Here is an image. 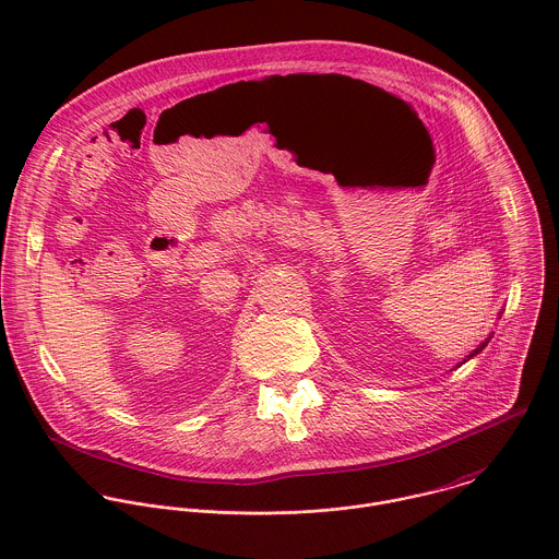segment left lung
<instances>
[{
    "label": "left lung",
    "instance_id": "left-lung-1",
    "mask_svg": "<svg viewBox=\"0 0 559 559\" xmlns=\"http://www.w3.org/2000/svg\"><path fill=\"white\" fill-rule=\"evenodd\" d=\"M488 338H490V336H488ZM488 338H486V341H484V343H481V345H479V347H477V349H473V352H471V354H468V356H466V358H471V356H475V354H479V352H481V349H484V347H486V343H488Z\"/></svg>",
    "mask_w": 559,
    "mask_h": 559
}]
</instances>
